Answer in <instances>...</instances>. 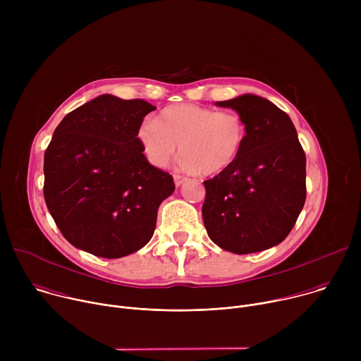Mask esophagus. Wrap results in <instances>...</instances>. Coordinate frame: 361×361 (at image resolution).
Here are the masks:
<instances>
[{
  "instance_id": "34e87169",
  "label": "esophagus",
  "mask_w": 361,
  "mask_h": 361,
  "mask_svg": "<svg viewBox=\"0 0 361 361\" xmlns=\"http://www.w3.org/2000/svg\"><path fill=\"white\" fill-rule=\"evenodd\" d=\"M185 180H187L185 177H183V176H180V174H174V183H176V185H177V187H178V185H181Z\"/></svg>"
}]
</instances>
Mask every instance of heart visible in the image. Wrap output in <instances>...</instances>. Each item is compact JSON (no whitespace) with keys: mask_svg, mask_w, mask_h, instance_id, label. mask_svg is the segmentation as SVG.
I'll use <instances>...</instances> for the list:
<instances>
[{"mask_svg":"<svg viewBox=\"0 0 361 361\" xmlns=\"http://www.w3.org/2000/svg\"><path fill=\"white\" fill-rule=\"evenodd\" d=\"M245 138V123L235 111H214L194 104L170 106L156 121H145L138 130V141L152 166L167 167L180 144L181 167L202 176L231 167Z\"/></svg>","mask_w":361,"mask_h":361,"instance_id":"obj_1","label":"heart"}]
</instances>
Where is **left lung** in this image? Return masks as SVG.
Segmentation results:
<instances>
[{
	"label": "left lung",
	"mask_w": 361,
	"mask_h": 361,
	"mask_svg": "<svg viewBox=\"0 0 361 361\" xmlns=\"http://www.w3.org/2000/svg\"><path fill=\"white\" fill-rule=\"evenodd\" d=\"M238 113L247 138L235 163L205 180L202 220L209 237L235 254L280 244L305 201V154L290 117L271 101L244 94L216 102Z\"/></svg>",
	"instance_id": "8db88e82"
}]
</instances>
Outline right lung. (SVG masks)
I'll return each mask as SVG.
<instances>
[{
    "mask_svg": "<svg viewBox=\"0 0 361 361\" xmlns=\"http://www.w3.org/2000/svg\"><path fill=\"white\" fill-rule=\"evenodd\" d=\"M144 99L102 94L68 113L44 154V198L74 247L104 259L135 252L152 237L173 177L148 163L138 141Z\"/></svg>",
    "mask_w": 361,
    "mask_h": 361,
    "instance_id": "add662e5",
    "label": "right lung"
}]
</instances>
